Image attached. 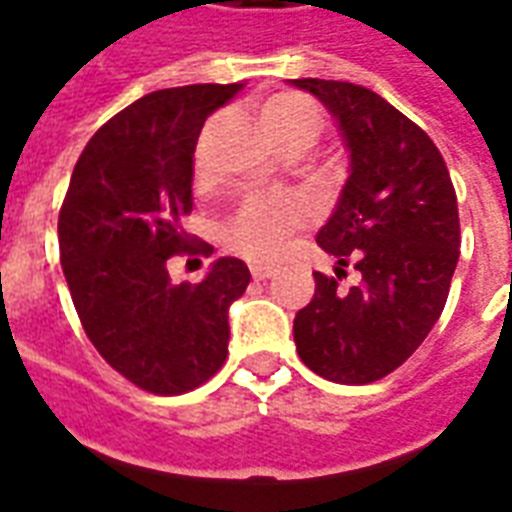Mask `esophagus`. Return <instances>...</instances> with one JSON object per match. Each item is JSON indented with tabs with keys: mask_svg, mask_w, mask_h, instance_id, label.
I'll use <instances>...</instances> for the list:
<instances>
[{
	"mask_svg": "<svg viewBox=\"0 0 512 512\" xmlns=\"http://www.w3.org/2000/svg\"><path fill=\"white\" fill-rule=\"evenodd\" d=\"M275 272H278L275 267H264V264H253V267H251L253 280H267V278H272Z\"/></svg>",
	"mask_w": 512,
	"mask_h": 512,
	"instance_id": "obj_1",
	"label": "esophagus"
}]
</instances>
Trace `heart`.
I'll list each match as a JSON object with an SVG mask.
<instances>
[{"instance_id":"b5f03b06","label":"heart","mask_w":512,"mask_h":512,"mask_svg":"<svg viewBox=\"0 0 512 512\" xmlns=\"http://www.w3.org/2000/svg\"><path fill=\"white\" fill-rule=\"evenodd\" d=\"M261 126L270 137L286 132H310L315 137L321 115L305 96L280 94L261 107ZM302 221L305 213L297 202L256 199L237 213L229 226V242L248 259H275Z\"/></svg>"}]
</instances>
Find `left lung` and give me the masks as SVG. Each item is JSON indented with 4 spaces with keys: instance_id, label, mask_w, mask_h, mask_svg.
I'll return each instance as SVG.
<instances>
[{
    "instance_id": "1",
    "label": "left lung",
    "mask_w": 512,
    "mask_h": 512,
    "mask_svg": "<svg viewBox=\"0 0 512 512\" xmlns=\"http://www.w3.org/2000/svg\"><path fill=\"white\" fill-rule=\"evenodd\" d=\"M332 113L348 151V180L315 242L362 280L348 292L315 275L294 318L307 367L334 383L386 378L413 356L443 313L459 261V207L437 145L383 96L343 80L302 78Z\"/></svg>"
}]
</instances>
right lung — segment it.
I'll return each mask as SVG.
<instances>
[{"mask_svg": "<svg viewBox=\"0 0 512 512\" xmlns=\"http://www.w3.org/2000/svg\"><path fill=\"white\" fill-rule=\"evenodd\" d=\"M242 83L153 91L110 118L80 153L59 213L61 270L102 359L151 394H186L221 370L229 307L245 294V261L221 256L199 283H172L175 253L191 245L194 151L207 115Z\"/></svg>", "mask_w": 512, "mask_h": 512, "instance_id": "right-lung-1", "label": "right lung"}]
</instances>
